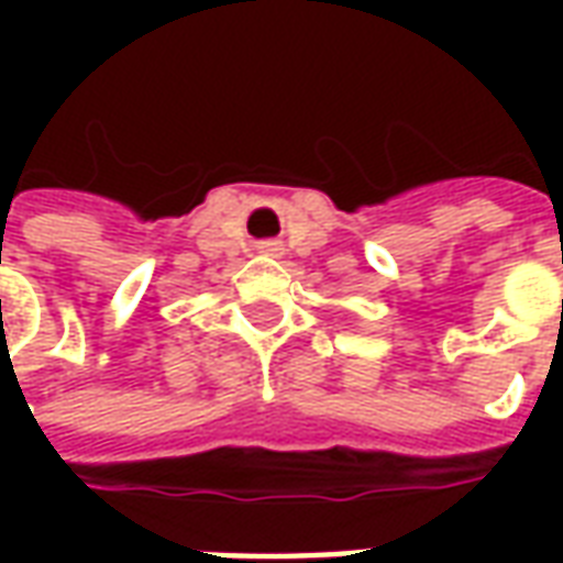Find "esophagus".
Returning a JSON list of instances; mask_svg holds the SVG:
<instances>
[{
	"label": "esophagus",
	"mask_w": 563,
	"mask_h": 563,
	"mask_svg": "<svg viewBox=\"0 0 563 563\" xmlns=\"http://www.w3.org/2000/svg\"><path fill=\"white\" fill-rule=\"evenodd\" d=\"M265 246H268V250H271V246H274V244H265Z\"/></svg>",
	"instance_id": "obj_1"
}]
</instances>
